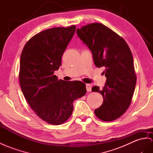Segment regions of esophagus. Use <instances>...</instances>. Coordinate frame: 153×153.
<instances>
[{"label": "esophagus", "mask_w": 153, "mask_h": 153, "mask_svg": "<svg viewBox=\"0 0 153 153\" xmlns=\"http://www.w3.org/2000/svg\"><path fill=\"white\" fill-rule=\"evenodd\" d=\"M86 88H87V91L88 92H91V90H92V86H91V85H90V84H87V85H86Z\"/></svg>", "instance_id": "obj_1"}]
</instances>
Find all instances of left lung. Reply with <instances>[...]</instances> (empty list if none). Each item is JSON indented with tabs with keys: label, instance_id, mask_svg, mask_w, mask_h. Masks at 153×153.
Returning a JSON list of instances; mask_svg holds the SVG:
<instances>
[{
	"label": "left lung",
	"instance_id": "obj_1",
	"mask_svg": "<svg viewBox=\"0 0 153 153\" xmlns=\"http://www.w3.org/2000/svg\"><path fill=\"white\" fill-rule=\"evenodd\" d=\"M76 32L91 50L94 65L105 68L103 74L107 77L102 89L97 86L92 88L103 97L95 114L105 121L116 120L127 110L135 90L136 76L131 51L122 37L100 23L87 25Z\"/></svg>",
	"mask_w": 153,
	"mask_h": 153
}]
</instances>
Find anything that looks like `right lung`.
<instances>
[{"mask_svg":"<svg viewBox=\"0 0 153 153\" xmlns=\"http://www.w3.org/2000/svg\"><path fill=\"white\" fill-rule=\"evenodd\" d=\"M76 29L74 25L45 30L31 38L22 51L19 81L23 95L37 115L50 124L65 122L72 115L74 101L87 92L81 81L58 80L53 74Z\"/></svg>","mask_w":153,"mask_h":153,"instance_id":"obj_1","label":"right lung"}]
</instances>
